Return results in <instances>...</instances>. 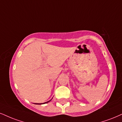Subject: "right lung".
Masks as SVG:
<instances>
[{
	"mask_svg": "<svg viewBox=\"0 0 122 122\" xmlns=\"http://www.w3.org/2000/svg\"><path fill=\"white\" fill-rule=\"evenodd\" d=\"M52 99H51V100H52ZM51 100H50V101H47V102H44V103H36V105H42V104H45V103H47L49 102Z\"/></svg>",
	"mask_w": 122,
	"mask_h": 122,
	"instance_id": "1",
	"label": "right lung"
}]
</instances>
